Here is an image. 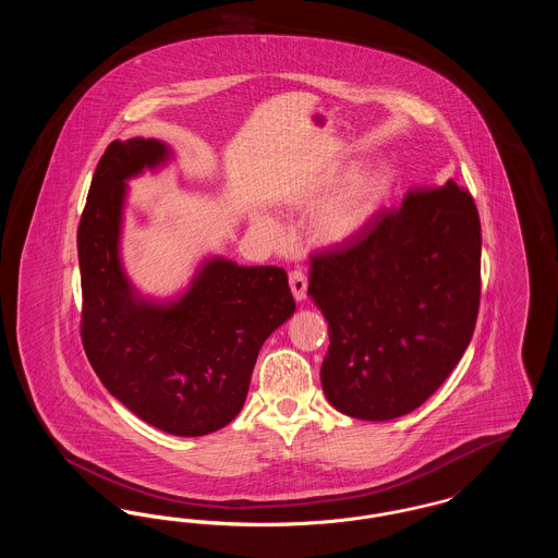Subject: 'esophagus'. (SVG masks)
Segmentation results:
<instances>
[{
	"mask_svg": "<svg viewBox=\"0 0 558 558\" xmlns=\"http://www.w3.org/2000/svg\"><path fill=\"white\" fill-rule=\"evenodd\" d=\"M289 284H291L292 296L296 301H303L307 296V278L301 269H292L289 274Z\"/></svg>",
	"mask_w": 558,
	"mask_h": 558,
	"instance_id": "34e87169",
	"label": "esophagus"
}]
</instances>
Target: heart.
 <instances>
[{
    "label": "heart",
    "instance_id": "b5f03b06",
    "mask_svg": "<svg viewBox=\"0 0 558 558\" xmlns=\"http://www.w3.org/2000/svg\"><path fill=\"white\" fill-rule=\"evenodd\" d=\"M335 185L338 187L336 189ZM330 192L312 213V234L322 244H347L362 236L378 213L383 211L387 198L393 190V178L389 169L371 165L355 169H341L326 178L322 192ZM269 234H278V228L271 219L259 221Z\"/></svg>",
    "mask_w": 558,
    "mask_h": 558
}]
</instances>
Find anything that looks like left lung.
Wrapping results in <instances>:
<instances>
[{"label":"left lung","instance_id":"obj_1","mask_svg":"<svg viewBox=\"0 0 558 558\" xmlns=\"http://www.w3.org/2000/svg\"><path fill=\"white\" fill-rule=\"evenodd\" d=\"M310 296L328 322L322 389L347 416L391 421L430 398L473 339L481 223L448 182L412 190L398 209L310 262Z\"/></svg>","mask_w":558,"mask_h":558}]
</instances>
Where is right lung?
I'll use <instances>...</instances> for the list:
<instances>
[{
	"label": "right lung",
	"mask_w": 558,
	"mask_h": 558,
	"mask_svg": "<svg viewBox=\"0 0 558 558\" xmlns=\"http://www.w3.org/2000/svg\"><path fill=\"white\" fill-rule=\"evenodd\" d=\"M169 157L159 140H114L96 167L77 230L81 341L108 393L137 418L201 437L239 416L259 349L294 299L282 267L223 257L198 267L178 299L133 289L119 255L128 180Z\"/></svg>",
	"instance_id": "right-lung-1"
}]
</instances>
